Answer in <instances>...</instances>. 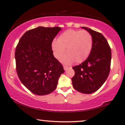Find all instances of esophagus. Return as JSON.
<instances>
[{"mask_svg": "<svg viewBox=\"0 0 125 125\" xmlns=\"http://www.w3.org/2000/svg\"><path fill=\"white\" fill-rule=\"evenodd\" d=\"M63 68H64V70H67L69 69V67L68 66H67V65H64V67H63Z\"/></svg>", "mask_w": 125, "mask_h": 125, "instance_id": "34e87169", "label": "esophagus"}]
</instances>
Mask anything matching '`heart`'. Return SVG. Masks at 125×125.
Segmentation results:
<instances>
[{
	"label": "heart",
	"mask_w": 125,
	"mask_h": 125,
	"mask_svg": "<svg viewBox=\"0 0 125 125\" xmlns=\"http://www.w3.org/2000/svg\"><path fill=\"white\" fill-rule=\"evenodd\" d=\"M93 39L91 34L85 30L68 29L54 40L52 48L54 55L58 60L62 57L66 49L67 55L62 59L64 63H71L75 61L80 63L89 56L92 51Z\"/></svg>",
	"instance_id": "1"
}]
</instances>
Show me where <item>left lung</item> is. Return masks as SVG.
I'll list each match as a JSON object with an SVG mask.
<instances>
[{
	"label": "left lung",
	"instance_id": "obj_1",
	"mask_svg": "<svg viewBox=\"0 0 125 125\" xmlns=\"http://www.w3.org/2000/svg\"><path fill=\"white\" fill-rule=\"evenodd\" d=\"M81 28L91 34L92 49L84 62L73 67L75 75L72 81L76 91L90 94L98 90L107 79L110 69L112 53L107 40L101 33L87 27Z\"/></svg>",
	"mask_w": 125,
	"mask_h": 125
}]
</instances>
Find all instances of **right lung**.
<instances>
[{
	"label": "right lung",
	"instance_id": "1",
	"mask_svg": "<svg viewBox=\"0 0 125 125\" xmlns=\"http://www.w3.org/2000/svg\"><path fill=\"white\" fill-rule=\"evenodd\" d=\"M60 27H38L27 31L15 50L16 71L21 83L34 94L42 96L56 89L64 72L53 56L52 42Z\"/></svg>",
	"mask_w": 125,
	"mask_h": 125
}]
</instances>
